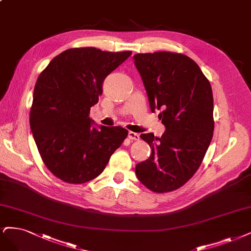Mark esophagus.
<instances>
[{
    "instance_id": "esophagus-1",
    "label": "esophagus",
    "mask_w": 251,
    "mask_h": 251,
    "mask_svg": "<svg viewBox=\"0 0 251 251\" xmlns=\"http://www.w3.org/2000/svg\"><path fill=\"white\" fill-rule=\"evenodd\" d=\"M127 137H128L129 139H131V140H139L140 135H139V134H137V133H134V132H131V131H129V132H128Z\"/></svg>"
}]
</instances>
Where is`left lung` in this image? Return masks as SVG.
<instances>
[{"mask_svg":"<svg viewBox=\"0 0 251 251\" xmlns=\"http://www.w3.org/2000/svg\"><path fill=\"white\" fill-rule=\"evenodd\" d=\"M135 66L148 93L151 112L166 129L158 138L140 137L151 153L136 165L141 183L157 193L170 192L186 184L200 168L214 132L213 92L209 80L191 58L157 51L136 54Z\"/></svg>","mask_w":251,"mask_h":251,"instance_id":"left-lung-1","label":"left lung"}]
</instances>
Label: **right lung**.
<instances>
[{"instance_id": "right-lung-1", "label": "right lung", "mask_w": 251, "mask_h": 251, "mask_svg": "<svg viewBox=\"0 0 251 251\" xmlns=\"http://www.w3.org/2000/svg\"><path fill=\"white\" fill-rule=\"evenodd\" d=\"M132 51L75 48L62 51L37 79L30 126L48 169L70 184L99 176L127 136L122 126H93L90 108L99 101L106 76Z\"/></svg>"}]
</instances>
